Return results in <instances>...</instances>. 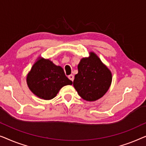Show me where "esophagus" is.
Here are the masks:
<instances>
[{"instance_id":"34e87169","label":"esophagus","mask_w":146,"mask_h":146,"mask_svg":"<svg viewBox=\"0 0 146 146\" xmlns=\"http://www.w3.org/2000/svg\"><path fill=\"white\" fill-rule=\"evenodd\" d=\"M68 78H69V79L71 80V81H73V80H74V75H69V76H68Z\"/></svg>"}]
</instances>
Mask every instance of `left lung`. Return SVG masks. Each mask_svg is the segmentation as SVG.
Returning <instances> with one entry per match:
<instances>
[{
    "label": "left lung",
    "instance_id": "left-lung-1",
    "mask_svg": "<svg viewBox=\"0 0 146 146\" xmlns=\"http://www.w3.org/2000/svg\"><path fill=\"white\" fill-rule=\"evenodd\" d=\"M75 75L73 87L87 101H95L106 94L111 85L112 73L93 52L81 59Z\"/></svg>",
    "mask_w": 146,
    "mask_h": 146
}]
</instances>
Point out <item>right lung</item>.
I'll list each match as a JSON object with an SVG mask.
<instances>
[{
    "label": "right lung",
    "instance_id": "obj_1",
    "mask_svg": "<svg viewBox=\"0 0 146 146\" xmlns=\"http://www.w3.org/2000/svg\"><path fill=\"white\" fill-rule=\"evenodd\" d=\"M26 82L32 93L44 100L52 99L63 87L73 83L62 67L42 57H38L33 65L26 76Z\"/></svg>",
    "mask_w": 146,
    "mask_h": 146
}]
</instances>
